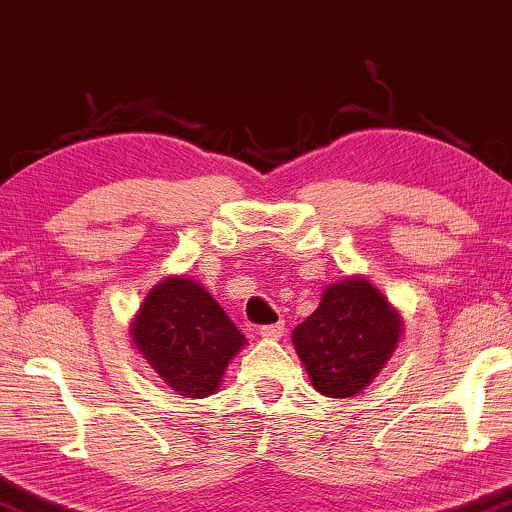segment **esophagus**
I'll use <instances>...</instances> for the list:
<instances>
[{"mask_svg":"<svg viewBox=\"0 0 512 512\" xmlns=\"http://www.w3.org/2000/svg\"><path fill=\"white\" fill-rule=\"evenodd\" d=\"M284 330H286L284 321H279V323H272V325H263V328L258 332H261L263 339H272V342H277V339L284 337Z\"/></svg>","mask_w":512,"mask_h":512,"instance_id":"34e87169","label":"esophagus"}]
</instances>
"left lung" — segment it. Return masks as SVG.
I'll use <instances>...</instances> for the list:
<instances>
[{
  "instance_id": "obj_1",
  "label": "left lung",
  "mask_w": 512,
  "mask_h": 512,
  "mask_svg": "<svg viewBox=\"0 0 512 512\" xmlns=\"http://www.w3.org/2000/svg\"><path fill=\"white\" fill-rule=\"evenodd\" d=\"M402 335V318L365 277L323 291L318 309L293 330V346L328 397H355L379 376Z\"/></svg>"
}]
</instances>
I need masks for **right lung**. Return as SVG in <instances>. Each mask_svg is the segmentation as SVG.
<instances>
[{
    "label": "right lung",
    "mask_w": 512,
    "mask_h": 512,
    "mask_svg": "<svg viewBox=\"0 0 512 512\" xmlns=\"http://www.w3.org/2000/svg\"><path fill=\"white\" fill-rule=\"evenodd\" d=\"M131 339L168 388L194 399L219 390L228 362L247 344L217 300L189 277H166L147 293Z\"/></svg>",
    "instance_id": "right-lung-1"
}]
</instances>
